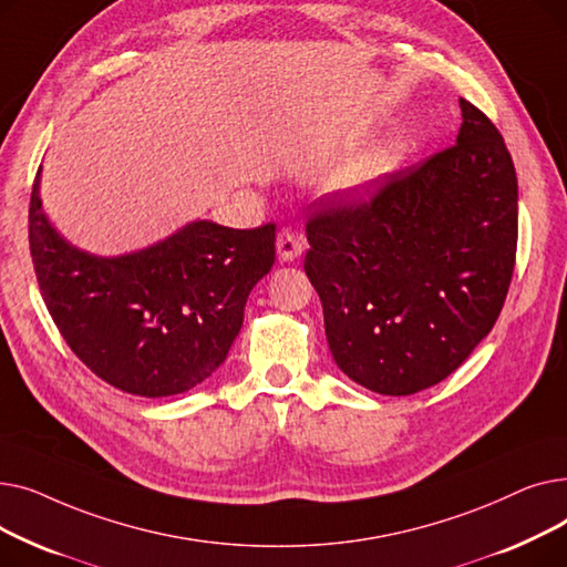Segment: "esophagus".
I'll list each match as a JSON object with an SVG mask.
<instances>
[{
	"mask_svg": "<svg viewBox=\"0 0 567 567\" xmlns=\"http://www.w3.org/2000/svg\"><path fill=\"white\" fill-rule=\"evenodd\" d=\"M276 248H278L280 261H293V259H299L301 252H303V236H301L299 231H293V229H282V231L278 234Z\"/></svg>",
	"mask_w": 567,
	"mask_h": 567,
	"instance_id": "34e87169",
	"label": "esophagus"
}]
</instances>
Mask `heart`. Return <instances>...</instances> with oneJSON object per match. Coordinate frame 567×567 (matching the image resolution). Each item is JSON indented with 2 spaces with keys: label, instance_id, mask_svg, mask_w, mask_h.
Segmentation results:
<instances>
[{
  "label": "heart",
  "instance_id": "heart-1",
  "mask_svg": "<svg viewBox=\"0 0 567 567\" xmlns=\"http://www.w3.org/2000/svg\"><path fill=\"white\" fill-rule=\"evenodd\" d=\"M404 152L400 146H379L361 161L344 167L331 178V190L342 199L359 204L377 195L400 172Z\"/></svg>",
  "mask_w": 567,
  "mask_h": 567
}]
</instances>
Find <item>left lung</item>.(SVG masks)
I'll list each match as a JSON object with an SVG mask.
<instances>
[{"label": "left lung", "mask_w": 567, "mask_h": 567, "mask_svg": "<svg viewBox=\"0 0 567 567\" xmlns=\"http://www.w3.org/2000/svg\"><path fill=\"white\" fill-rule=\"evenodd\" d=\"M455 146L370 202L321 197L306 231L338 368L379 395L453 374L487 338L517 250V174L489 118L460 99Z\"/></svg>", "instance_id": "left-lung-1"}]
</instances>
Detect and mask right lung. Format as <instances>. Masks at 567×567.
Here are the masks:
<instances>
[{
	"mask_svg": "<svg viewBox=\"0 0 567 567\" xmlns=\"http://www.w3.org/2000/svg\"><path fill=\"white\" fill-rule=\"evenodd\" d=\"M29 202V250L41 296L78 359L114 389L167 398L227 359L252 287L276 261V225L231 229L193 220L163 241L103 257L80 250Z\"/></svg>",
	"mask_w": 567,
	"mask_h": 567,
	"instance_id": "obj_1",
	"label": "right lung"
}]
</instances>
